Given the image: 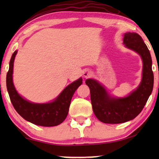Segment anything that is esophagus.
I'll return each mask as SVG.
<instances>
[{
    "mask_svg": "<svg viewBox=\"0 0 159 159\" xmlns=\"http://www.w3.org/2000/svg\"><path fill=\"white\" fill-rule=\"evenodd\" d=\"M90 75H91V71H89V70H84V71H83V76H84V77L87 78V77H90Z\"/></svg>",
    "mask_w": 159,
    "mask_h": 159,
    "instance_id": "obj_1",
    "label": "esophagus"
}]
</instances>
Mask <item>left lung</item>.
Here are the masks:
<instances>
[{
  "instance_id": "1",
  "label": "left lung",
  "mask_w": 159,
  "mask_h": 159,
  "mask_svg": "<svg viewBox=\"0 0 159 159\" xmlns=\"http://www.w3.org/2000/svg\"><path fill=\"white\" fill-rule=\"evenodd\" d=\"M123 44L138 53L143 61L142 80L135 90L125 97H114L96 80L85 81L90 90L93 112L100 121L106 124L124 123L135 118L144 108L153 88L151 56L143 38L135 32H126Z\"/></svg>"
}]
</instances>
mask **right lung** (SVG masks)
Returning <instances> with one entry per match:
<instances>
[{
	"instance_id": "obj_1",
	"label": "right lung",
	"mask_w": 159,
	"mask_h": 159,
	"mask_svg": "<svg viewBox=\"0 0 159 159\" xmlns=\"http://www.w3.org/2000/svg\"><path fill=\"white\" fill-rule=\"evenodd\" d=\"M17 51L12 54L9 69L6 75V87L11 101L20 116L30 122L43 127H53L61 124L66 118L71 100L76 90L82 83V78L66 86L53 101L45 103H37L24 98L17 92L13 82L14 62Z\"/></svg>"
}]
</instances>
